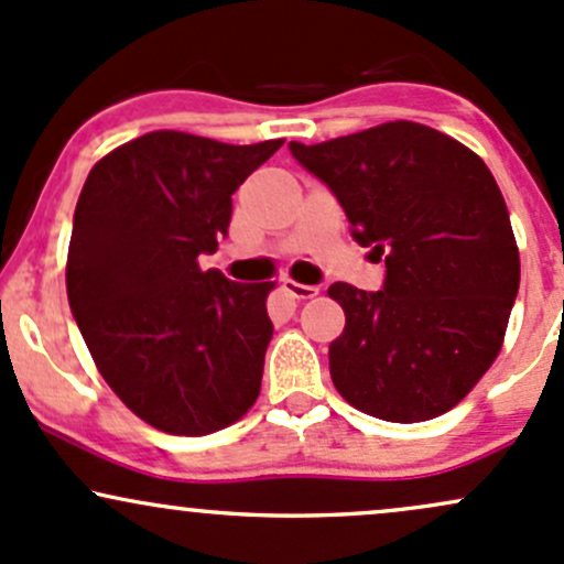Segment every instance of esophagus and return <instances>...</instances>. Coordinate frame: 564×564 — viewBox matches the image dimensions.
Segmentation results:
<instances>
[{
	"label": "esophagus",
	"mask_w": 564,
	"mask_h": 564,
	"mask_svg": "<svg viewBox=\"0 0 564 564\" xmlns=\"http://www.w3.org/2000/svg\"><path fill=\"white\" fill-rule=\"evenodd\" d=\"M283 292L294 296V300H313V296H318V286H307V283H296L292 278H286L283 281Z\"/></svg>",
	"instance_id": "obj_1"
}]
</instances>
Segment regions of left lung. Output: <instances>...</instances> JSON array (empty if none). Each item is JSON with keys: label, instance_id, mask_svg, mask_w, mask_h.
<instances>
[{"label": "left lung", "instance_id": "8db88e82", "mask_svg": "<svg viewBox=\"0 0 564 564\" xmlns=\"http://www.w3.org/2000/svg\"><path fill=\"white\" fill-rule=\"evenodd\" d=\"M289 147L343 203L352 238L386 253L382 292L329 286L345 311L329 345L334 388L388 423L449 412L498 358L519 292L517 238L490 169L410 120Z\"/></svg>", "mask_w": 564, "mask_h": 564}]
</instances>
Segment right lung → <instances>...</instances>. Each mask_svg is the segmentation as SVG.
Returning a JSON list of instances; mask_svg holds the SVG:
<instances>
[{"mask_svg":"<svg viewBox=\"0 0 564 564\" xmlns=\"http://www.w3.org/2000/svg\"><path fill=\"white\" fill-rule=\"evenodd\" d=\"M283 147L152 131L93 165L74 208L66 294L96 369L152 429L206 436L262 388L275 283L203 270L227 235L232 192Z\"/></svg>","mask_w":564,"mask_h":564,"instance_id":"add662e5","label":"right lung"}]
</instances>
